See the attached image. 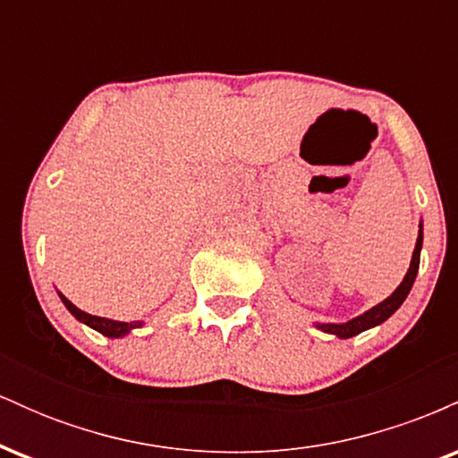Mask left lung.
<instances>
[{
    "instance_id": "1",
    "label": "left lung",
    "mask_w": 458,
    "mask_h": 458,
    "mask_svg": "<svg viewBox=\"0 0 458 458\" xmlns=\"http://www.w3.org/2000/svg\"><path fill=\"white\" fill-rule=\"evenodd\" d=\"M420 250H422V225H420V234H418V243H415V250H413L411 267H409L407 276H404L401 286H398L396 291H394L392 295L386 299V301H381L379 306L368 310V312L361 314V317L349 320V323H343V325L327 323V325H318V327L323 331H327V334H335L338 338H353V335L361 334V331L375 327V325H379V323H383V320L390 318L392 314L401 308V303L404 301V299H407L409 291H411L415 276H418V269H420Z\"/></svg>"
}]
</instances>
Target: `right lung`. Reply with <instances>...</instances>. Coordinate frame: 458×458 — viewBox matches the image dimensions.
I'll list each match as a JSON object with an SVG mask.
<instances>
[{
	"mask_svg": "<svg viewBox=\"0 0 458 458\" xmlns=\"http://www.w3.org/2000/svg\"><path fill=\"white\" fill-rule=\"evenodd\" d=\"M62 297V295H60ZM62 301H64V306L71 310V314L75 318L81 320V323L90 325L92 329L101 331L103 335H107V338H120V335L129 334L133 327H140L141 323H120V320H109V318H103V317H92V314L88 312H81L77 306H72L71 301H68L66 297H62Z\"/></svg>",
	"mask_w": 458,
	"mask_h": 458,
	"instance_id": "obj_1",
	"label": "right lung"
}]
</instances>
